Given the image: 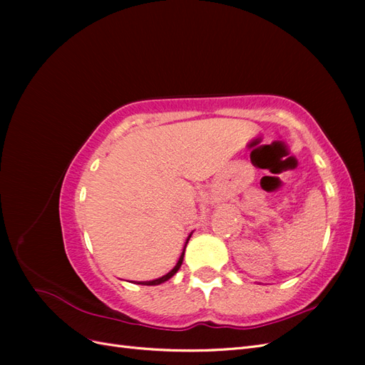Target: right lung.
<instances>
[{
	"label": "right lung",
	"instance_id": "1",
	"mask_svg": "<svg viewBox=\"0 0 365 365\" xmlns=\"http://www.w3.org/2000/svg\"><path fill=\"white\" fill-rule=\"evenodd\" d=\"M190 236L192 235H189V237H187V240H185V245H184V248H182V252H181V256H180V259H178V262H176V264L173 267V269L172 271H169L168 274L165 275H163V277H160V279H155V280H150V282H138L137 284H146V286H155V284H161V283H164V282H168L170 277H173V275L178 272V269L181 268V264H182V260H184V251H185V247H187V242H189V239H190Z\"/></svg>",
	"mask_w": 365,
	"mask_h": 365
}]
</instances>
